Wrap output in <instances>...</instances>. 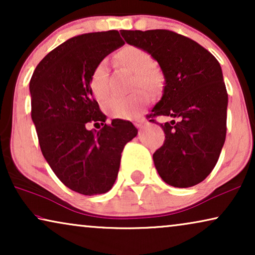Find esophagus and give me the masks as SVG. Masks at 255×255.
Segmentation results:
<instances>
[{"instance_id":"esophagus-1","label":"esophagus","mask_w":255,"mask_h":255,"mask_svg":"<svg viewBox=\"0 0 255 255\" xmlns=\"http://www.w3.org/2000/svg\"><path fill=\"white\" fill-rule=\"evenodd\" d=\"M134 125L135 127H137L138 128H144L146 125H147V121H145V120H138V121H135L134 122Z\"/></svg>"}]
</instances>
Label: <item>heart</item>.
Listing matches in <instances>:
<instances>
[{
  "label": "heart",
  "instance_id": "1",
  "mask_svg": "<svg viewBox=\"0 0 255 255\" xmlns=\"http://www.w3.org/2000/svg\"><path fill=\"white\" fill-rule=\"evenodd\" d=\"M116 60L123 67L135 74L134 86H144L155 89L161 81L159 69L151 65L152 59L145 50L137 46H125L116 54ZM89 87L96 100H107L110 94L109 68L106 60L100 61L93 68L89 78ZM149 102V95L145 90H135L128 96H116L103 106L106 113L117 120H128L140 114Z\"/></svg>",
  "mask_w": 255,
  "mask_h": 255
}]
</instances>
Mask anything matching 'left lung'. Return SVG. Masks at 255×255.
I'll use <instances>...</instances> for the list:
<instances>
[{
    "label": "left lung",
    "mask_w": 255,
    "mask_h": 255,
    "mask_svg": "<svg viewBox=\"0 0 255 255\" xmlns=\"http://www.w3.org/2000/svg\"><path fill=\"white\" fill-rule=\"evenodd\" d=\"M128 45L145 50L161 68L165 86L152 116L165 142L153 154L159 175L169 186L188 188L214 169L225 142L228 92L221 65L190 38L169 30H121Z\"/></svg>",
    "instance_id": "8db88e82"
}]
</instances>
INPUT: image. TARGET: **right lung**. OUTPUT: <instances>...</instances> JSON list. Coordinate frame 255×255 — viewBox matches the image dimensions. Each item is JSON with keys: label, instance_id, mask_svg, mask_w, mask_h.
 <instances>
[{"label": "right lung", "instance_id": "add662e5", "mask_svg": "<svg viewBox=\"0 0 255 255\" xmlns=\"http://www.w3.org/2000/svg\"><path fill=\"white\" fill-rule=\"evenodd\" d=\"M123 45L116 30L73 37L38 64L30 81L31 118L41 153L58 179L82 195L113 188L124 146L138 133L123 120L99 131L86 128L107 120L89 87L93 68Z\"/></svg>", "mask_w": 255, "mask_h": 255}]
</instances>
